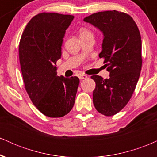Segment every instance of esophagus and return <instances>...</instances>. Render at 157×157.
I'll list each match as a JSON object with an SVG mask.
<instances>
[{
    "instance_id": "esophagus-1",
    "label": "esophagus",
    "mask_w": 157,
    "mask_h": 157,
    "mask_svg": "<svg viewBox=\"0 0 157 157\" xmlns=\"http://www.w3.org/2000/svg\"><path fill=\"white\" fill-rule=\"evenodd\" d=\"M78 77L80 78V80H83V79L88 78V76L86 75H79Z\"/></svg>"
}]
</instances>
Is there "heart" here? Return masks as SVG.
Instances as JSON below:
<instances>
[{
  "instance_id": "1",
  "label": "heart",
  "mask_w": 157,
  "mask_h": 157,
  "mask_svg": "<svg viewBox=\"0 0 157 157\" xmlns=\"http://www.w3.org/2000/svg\"><path fill=\"white\" fill-rule=\"evenodd\" d=\"M80 37H87V36H93V33L89 29L86 28H81L80 29Z\"/></svg>"
}]
</instances>
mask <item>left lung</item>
Here are the masks:
<instances>
[{"label":"left lung","instance_id":"1","mask_svg":"<svg viewBox=\"0 0 157 157\" xmlns=\"http://www.w3.org/2000/svg\"><path fill=\"white\" fill-rule=\"evenodd\" d=\"M103 34L102 52L99 57L110 77L99 75L95 81L93 103L98 112L113 116L123 109L134 93L142 68V40L135 21L128 14L118 11H104L83 19Z\"/></svg>","mask_w":157,"mask_h":157}]
</instances>
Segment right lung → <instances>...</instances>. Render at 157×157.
<instances>
[{
	"label": "right lung",
	"mask_w": 157,
	"mask_h": 157,
	"mask_svg": "<svg viewBox=\"0 0 157 157\" xmlns=\"http://www.w3.org/2000/svg\"><path fill=\"white\" fill-rule=\"evenodd\" d=\"M73 15L38 14L30 20L21 36L19 59L25 89L37 109L49 117H62L75 102L80 80L57 76L56 63Z\"/></svg>",
	"instance_id": "right-lung-1"
}]
</instances>
